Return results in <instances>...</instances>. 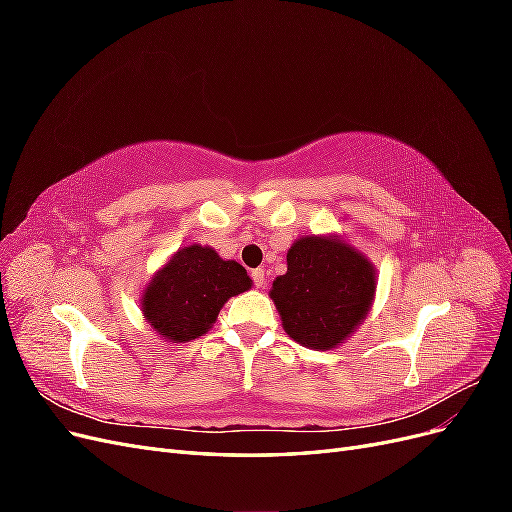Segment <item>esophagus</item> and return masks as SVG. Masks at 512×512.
Listing matches in <instances>:
<instances>
[{"label":"esophagus","instance_id":"esophagus-1","mask_svg":"<svg viewBox=\"0 0 512 512\" xmlns=\"http://www.w3.org/2000/svg\"><path fill=\"white\" fill-rule=\"evenodd\" d=\"M252 280H254V286H256V288L265 286V269H254V271H252Z\"/></svg>","mask_w":512,"mask_h":512}]
</instances>
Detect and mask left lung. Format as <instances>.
Instances as JSON below:
<instances>
[{
  "instance_id": "1",
  "label": "left lung",
  "mask_w": 512,
  "mask_h": 512,
  "mask_svg": "<svg viewBox=\"0 0 512 512\" xmlns=\"http://www.w3.org/2000/svg\"><path fill=\"white\" fill-rule=\"evenodd\" d=\"M286 262V275L277 277L269 292L286 333L314 350L339 346L374 299V269L350 245L331 237L299 239Z\"/></svg>"
}]
</instances>
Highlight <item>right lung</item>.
<instances>
[{
  "instance_id": "1",
  "label": "right lung",
  "mask_w": 512,
  "mask_h": 512,
  "mask_svg": "<svg viewBox=\"0 0 512 512\" xmlns=\"http://www.w3.org/2000/svg\"><path fill=\"white\" fill-rule=\"evenodd\" d=\"M252 286L235 260H222L211 247L179 250L153 277L143 294V312L151 329L170 342H190L211 329L222 305Z\"/></svg>"
}]
</instances>
